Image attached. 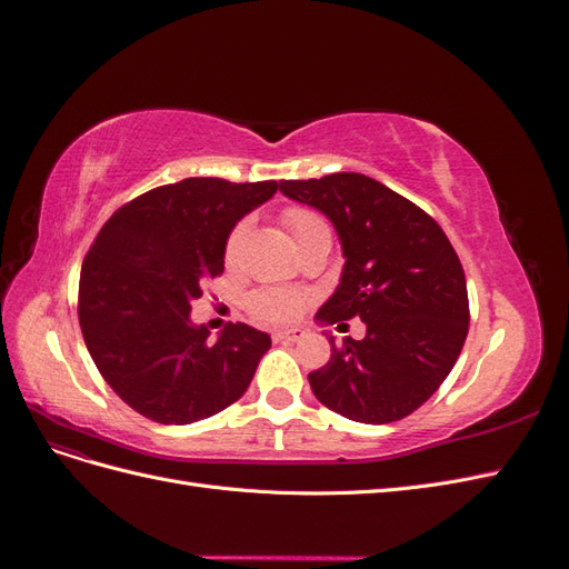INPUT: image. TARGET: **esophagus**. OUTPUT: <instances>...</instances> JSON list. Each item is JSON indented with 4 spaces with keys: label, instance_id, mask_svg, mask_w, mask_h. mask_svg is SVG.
I'll use <instances>...</instances> for the list:
<instances>
[{
    "label": "esophagus",
    "instance_id": "34e87169",
    "mask_svg": "<svg viewBox=\"0 0 569 569\" xmlns=\"http://www.w3.org/2000/svg\"><path fill=\"white\" fill-rule=\"evenodd\" d=\"M303 337H306V332L301 330V327H297V330H280V332H272V339H274V341H289V343L301 341Z\"/></svg>",
    "mask_w": 569,
    "mask_h": 569
}]
</instances>
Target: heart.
<instances>
[{"label": "heart", "instance_id": "obj_1", "mask_svg": "<svg viewBox=\"0 0 569 569\" xmlns=\"http://www.w3.org/2000/svg\"><path fill=\"white\" fill-rule=\"evenodd\" d=\"M284 226L289 234L295 237L297 247L303 242V239L313 237L318 232H330V226H327L325 218L311 209H301V206H291L282 213ZM247 232V222H239V226L230 232L228 242H226V261L232 263L237 258L239 244H242ZM308 303V297L299 289H284V287H268V289H258L249 297L247 306L249 313L258 320L266 322H289L301 316V311Z\"/></svg>", "mask_w": 569, "mask_h": 569}]
</instances>
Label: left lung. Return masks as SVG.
Segmentation results:
<instances>
[{
  "label": "left lung",
  "instance_id": "1",
  "mask_svg": "<svg viewBox=\"0 0 569 569\" xmlns=\"http://www.w3.org/2000/svg\"><path fill=\"white\" fill-rule=\"evenodd\" d=\"M280 192L332 220L343 272L318 320L360 318L366 337H330L332 356L308 375L339 416L387 425L418 410L453 370L470 325L460 258L439 222L368 176L282 180Z\"/></svg>",
  "mask_w": 569,
  "mask_h": 569
}]
</instances>
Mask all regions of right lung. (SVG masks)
I'll list each match as a JSON object with an SVG mask.
<instances>
[{
  "label": "right lung",
  "mask_w": 569,
  "mask_h": 569,
  "mask_svg": "<svg viewBox=\"0 0 569 569\" xmlns=\"http://www.w3.org/2000/svg\"><path fill=\"white\" fill-rule=\"evenodd\" d=\"M278 182L187 178L120 206L82 261V339L109 387L140 416L189 425L234 403L270 337L230 322L218 341L189 311L226 268V242Z\"/></svg>",
  "instance_id": "1"
}]
</instances>
